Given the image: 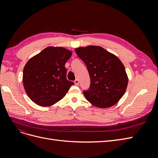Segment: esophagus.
<instances>
[{
	"mask_svg": "<svg viewBox=\"0 0 158 158\" xmlns=\"http://www.w3.org/2000/svg\"><path fill=\"white\" fill-rule=\"evenodd\" d=\"M74 84H75L76 85H78L79 84V80H78V79H76V80H74Z\"/></svg>",
	"mask_w": 158,
	"mask_h": 158,
	"instance_id": "1",
	"label": "esophagus"
}]
</instances>
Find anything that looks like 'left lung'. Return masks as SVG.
Returning a JSON list of instances; mask_svg holds the SVG:
<instances>
[{
    "label": "left lung",
    "instance_id": "left-lung-1",
    "mask_svg": "<svg viewBox=\"0 0 158 158\" xmlns=\"http://www.w3.org/2000/svg\"><path fill=\"white\" fill-rule=\"evenodd\" d=\"M75 52L89 74L90 87L83 92L86 99L102 109L115 105L125 94L128 81L121 60L100 46L80 47Z\"/></svg>",
    "mask_w": 158,
    "mask_h": 158
}]
</instances>
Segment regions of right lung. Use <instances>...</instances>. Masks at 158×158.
<instances>
[{"label": "right lung", "instance_id": "add662e5", "mask_svg": "<svg viewBox=\"0 0 158 158\" xmlns=\"http://www.w3.org/2000/svg\"><path fill=\"white\" fill-rule=\"evenodd\" d=\"M72 52L64 47H47L27 62L23 84L31 101L49 107L64 98L73 82L66 79L65 64Z\"/></svg>", "mask_w": 158, "mask_h": 158}]
</instances>
